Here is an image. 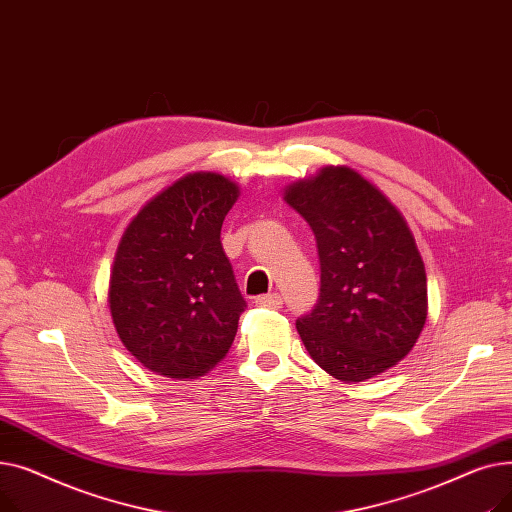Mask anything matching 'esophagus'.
I'll return each instance as SVG.
<instances>
[{
	"mask_svg": "<svg viewBox=\"0 0 512 512\" xmlns=\"http://www.w3.org/2000/svg\"><path fill=\"white\" fill-rule=\"evenodd\" d=\"M257 307H267V309H280L282 307V297L278 292H270V294H261V297L255 299Z\"/></svg>",
	"mask_w": 512,
	"mask_h": 512,
	"instance_id": "34e87169",
	"label": "esophagus"
}]
</instances>
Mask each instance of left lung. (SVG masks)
Returning a JSON list of instances; mask_svg holds the SVG:
<instances>
[{"label":"left lung","mask_w":512,"mask_h":512,"mask_svg":"<svg viewBox=\"0 0 512 512\" xmlns=\"http://www.w3.org/2000/svg\"><path fill=\"white\" fill-rule=\"evenodd\" d=\"M282 199L317 240L319 303L297 321L309 357L344 384L398 365L427 321V276L396 205L351 166L288 184Z\"/></svg>","instance_id":"8db88e82"}]
</instances>
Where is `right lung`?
I'll list each match as a JSON object with an SVG mask.
<instances>
[{"label":"right lung","instance_id":"add662e5","mask_svg":"<svg viewBox=\"0 0 512 512\" xmlns=\"http://www.w3.org/2000/svg\"><path fill=\"white\" fill-rule=\"evenodd\" d=\"M238 197L224 174H186L122 232L107 307L126 351L157 375L197 380L230 351L245 301L220 232Z\"/></svg>","mask_w":512,"mask_h":512}]
</instances>
